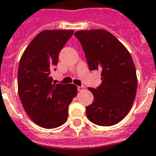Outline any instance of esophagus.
Returning <instances> with one entry per match:
<instances>
[{"label":"esophagus","instance_id":"1","mask_svg":"<svg viewBox=\"0 0 156 156\" xmlns=\"http://www.w3.org/2000/svg\"><path fill=\"white\" fill-rule=\"evenodd\" d=\"M85 90V86H78V90H79V91H82V90Z\"/></svg>","mask_w":156,"mask_h":156}]
</instances>
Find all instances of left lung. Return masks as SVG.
I'll return each instance as SVG.
<instances>
[{"label": "left lung", "mask_w": 156, "mask_h": 156, "mask_svg": "<svg viewBox=\"0 0 156 156\" xmlns=\"http://www.w3.org/2000/svg\"><path fill=\"white\" fill-rule=\"evenodd\" d=\"M75 36L82 45L90 70L101 71V84L89 87L94 101L86 107V115L95 125L114 126L127 115L136 97L137 77L132 57L107 30H79Z\"/></svg>", "instance_id": "1"}]
</instances>
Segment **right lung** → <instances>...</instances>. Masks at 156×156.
<instances>
[{
	"instance_id": "obj_1",
	"label": "right lung",
	"mask_w": 156,
	"mask_h": 156,
	"mask_svg": "<svg viewBox=\"0 0 156 156\" xmlns=\"http://www.w3.org/2000/svg\"><path fill=\"white\" fill-rule=\"evenodd\" d=\"M73 33L74 30H43L30 41L20 58V101L30 119L45 129L55 128L66 121L68 106L77 94L75 85L55 84L50 76L51 70L57 65L60 51Z\"/></svg>"
}]
</instances>
